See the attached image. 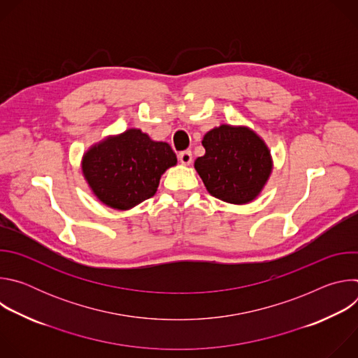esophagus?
Returning <instances> with one entry per match:
<instances>
[{
  "instance_id": "esophagus-1",
  "label": "esophagus",
  "mask_w": 358,
  "mask_h": 358,
  "mask_svg": "<svg viewBox=\"0 0 358 358\" xmlns=\"http://www.w3.org/2000/svg\"><path fill=\"white\" fill-rule=\"evenodd\" d=\"M178 160H180V162H181V164H184V166L191 164V162H192V152H191L189 150H184V151H181L180 155H178Z\"/></svg>"
}]
</instances>
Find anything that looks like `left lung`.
Returning <instances> with one entry per match:
<instances>
[{"label": "left lung", "mask_w": 358, "mask_h": 358, "mask_svg": "<svg viewBox=\"0 0 358 358\" xmlns=\"http://www.w3.org/2000/svg\"><path fill=\"white\" fill-rule=\"evenodd\" d=\"M206 155L195 170L208 192L231 203H245L265 185L272 162L265 143L246 127L222 124L203 136Z\"/></svg>", "instance_id": "8db88e82"}]
</instances>
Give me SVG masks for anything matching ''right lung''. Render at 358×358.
<instances>
[{
  "instance_id": "obj_1",
  "label": "right lung",
  "mask_w": 358,
  "mask_h": 358,
  "mask_svg": "<svg viewBox=\"0 0 358 358\" xmlns=\"http://www.w3.org/2000/svg\"><path fill=\"white\" fill-rule=\"evenodd\" d=\"M176 163L170 144L152 141L131 129L92 147L83 157L82 169L101 202L129 210L155 195L162 174Z\"/></svg>"
}]
</instances>
